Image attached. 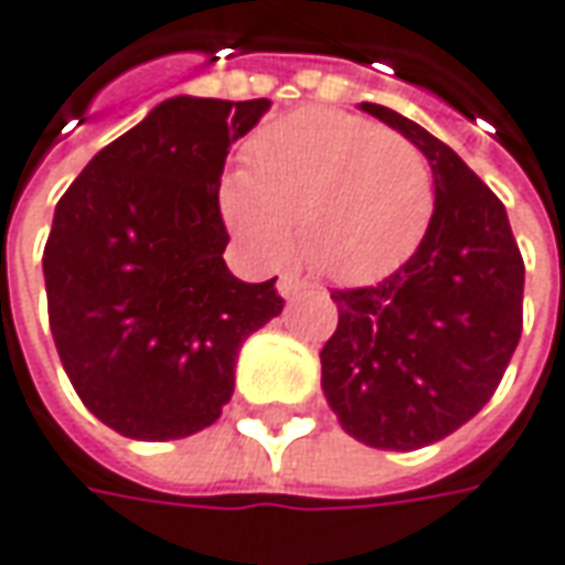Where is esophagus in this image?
I'll return each instance as SVG.
<instances>
[{
    "mask_svg": "<svg viewBox=\"0 0 565 565\" xmlns=\"http://www.w3.org/2000/svg\"><path fill=\"white\" fill-rule=\"evenodd\" d=\"M303 287H307V281H300L297 275H281V278H278V294H281V297H297Z\"/></svg>",
    "mask_w": 565,
    "mask_h": 565,
    "instance_id": "esophagus-1",
    "label": "esophagus"
}]
</instances>
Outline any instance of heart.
I'll return each mask as SVG.
<instances>
[{
	"label": "heart",
	"instance_id": "obj_1",
	"mask_svg": "<svg viewBox=\"0 0 565 565\" xmlns=\"http://www.w3.org/2000/svg\"><path fill=\"white\" fill-rule=\"evenodd\" d=\"M436 202L424 151L370 119L300 110L265 126L246 170L221 185V214L262 265L300 253L334 281H370L405 262Z\"/></svg>",
	"mask_w": 565,
	"mask_h": 565
}]
</instances>
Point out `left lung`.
Segmentation results:
<instances>
[{
  "label": "left lung",
  "mask_w": 565,
  "mask_h": 565,
  "mask_svg": "<svg viewBox=\"0 0 565 565\" xmlns=\"http://www.w3.org/2000/svg\"><path fill=\"white\" fill-rule=\"evenodd\" d=\"M360 110L424 151L436 205L398 271L331 290L338 329L319 354L322 392L344 433L411 452L446 439L493 398L522 338L525 262L503 202L446 141L380 104Z\"/></svg>",
  "instance_id": "1"
}]
</instances>
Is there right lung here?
<instances>
[{
  "mask_svg": "<svg viewBox=\"0 0 565 565\" xmlns=\"http://www.w3.org/2000/svg\"><path fill=\"white\" fill-rule=\"evenodd\" d=\"M271 100L170 97L65 189L43 249L50 331L85 407L145 443L211 427L243 341L284 300L231 275L217 189Z\"/></svg>",
  "mask_w": 565,
  "mask_h": 565,
  "instance_id": "right-lung-1",
  "label": "right lung"
}]
</instances>
